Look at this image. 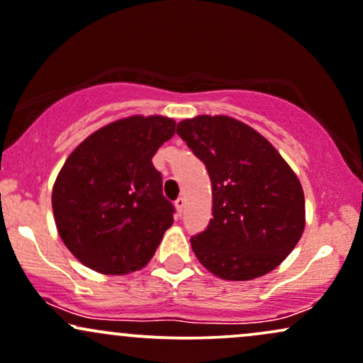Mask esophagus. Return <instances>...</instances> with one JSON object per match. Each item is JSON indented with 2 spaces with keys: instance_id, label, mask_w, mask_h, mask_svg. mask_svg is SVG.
<instances>
[{
  "instance_id": "1",
  "label": "esophagus",
  "mask_w": 363,
  "mask_h": 363,
  "mask_svg": "<svg viewBox=\"0 0 363 363\" xmlns=\"http://www.w3.org/2000/svg\"><path fill=\"white\" fill-rule=\"evenodd\" d=\"M174 207H177V213H178V216H182V213H183V207H185V201H183L182 197H180V199H177V202H174Z\"/></svg>"
}]
</instances>
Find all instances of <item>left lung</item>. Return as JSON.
Wrapping results in <instances>:
<instances>
[{"instance_id":"left-lung-1","label":"left lung","mask_w":363,"mask_h":363,"mask_svg":"<svg viewBox=\"0 0 363 363\" xmlns=\"http://www.w3.org/2000/svg\"><path fill=\"white\" fill-rule=\"evenodd\" d=\"M177 133L206 164L213 219L190 238L199 262L230 281H250L279 266L305 228L300 180L267 138L230 116H195Z\"/></svg>"}]
</instances>
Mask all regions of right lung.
Masks as SVG:
<instances>
[{
    "mask_svg": "<svg viewBox=\"0 0 363 363\" xmlns=\"http://www.w3.org/2000/svg\"><path fill=\"white\" fill-rule=\"evenodd\" d=\"M174 125L166 116L121 118L65 161L52 186V213L61 240L84 266L120 276L152 259L174 213L152 157L174 135Z\"/></svg>",
    "mask_w": 363,
    "mask_h": 363,
    "instance_id": "1",
    "label": "right lung"
}]
</instances>
